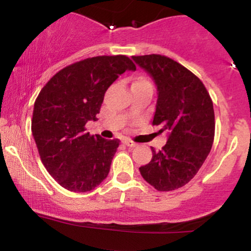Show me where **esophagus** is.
Masks as SVG:
<instances>
[{
	"label": "esophagus",
	"instance_id": "1",
	"mask_svg": "<svg viewBox=\"0 0 251 251\" xmlns=\"http://www.w3.org/2000/svg\"><path fill=\"white\" fill-rule=\"evenodd\" d=\"M124 144H125L127 148H135V146H137V144H135L134 142H132V140H129V139H124Z\"/></svg>",
	"mask_w": 251,
	"mask_h": 251
}]
</instances>
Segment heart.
I'll return each instance as SVG.
<instances>
[{"label":"heart","mask_w":251,"mask_h":251,"mask_svg":"<svg viewBox=\"0 0 251 251\" xmlns=\"http://www.w3.org/2000/svg\"><path fill=\"white\" fill-rule=\"evenodd\" d=\"M144 82H149L148 80L145 79V77H143V76H138L137 79H135V81L133 82V83H144Z\"/></svg>","instance_id":"1"}]
</instances>
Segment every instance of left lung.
Listing matches in <instances>:
<instances>
[{
    "mask_svg": "<svg viewBox=\"0 0 251 251\" xmlns=\"http://www.w3.org/2000/svg\"><path fill=\"white\" fill-rule=\"evenodd\" d=\"M157 86L152 125L168 132L160 151L140 166L143 178L158 191H172L188 184L205 162L215 135L214 105L203 82L170 57L132 56Z\"/></svg>",
    "mask_w": 251,
    "mask_h": 251,
    "instance_id": "8db88e82",
    "label": "left lung"
}]
</instances>
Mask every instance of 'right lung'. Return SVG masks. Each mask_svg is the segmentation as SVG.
I'll return each instance as SVG.
<instances>
[{"mask_svg":"<svg viewBox=\"0 0 251 251\" xmlns=\"http://www.w3.org/2000/svg\"><path fill=\"white\" fill-rule=\"evenodd\" d=\"M126 71L125 55L96 56L67 66L41 89L34 103L31 133L40 157L62 188L87 192L107 177L119 140L86 133L97 122L107 88Z\"/></svg>","mask_w":251,"mask_h":251,"instance_id":"right-lung-1","label":"right lung"}]
</instances>
